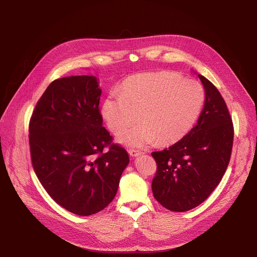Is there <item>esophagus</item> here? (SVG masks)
Returning a JSON list of instances; mask_svg holds the SVG:
<instances>
[{
  "label": "esophagus",
  "instance_id": "1",
  "mask_svg": "<svg viewBox=\"0 0 257 257\" xmlns=\"http://www.w3.org/2000/svg\"><path fill=\"white\" fill-rule=\"evenodd\" d=\"M128 153H129V155L132 156V157H138V156H141V155L144 154L142 151L134 150V149H130V150L128 151Z\"/></svg>",
  "mask_w": 257,
  "mask_h": 257
}]
</instances>
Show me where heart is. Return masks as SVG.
I'll return each mask as SVG.
<instances>
[{"mask_svg":"<svg viewBox=\"0 0 257 257\" xmlns=\"http://www.w3.org/2000/svg\"><path fill=\"white\" fill-rule=\"evenodd\" d=\"M204 89L194 80L173 72L143 73L129 77L120 92L110 91L103 102L102 115L117 133V142L144 148L158 142L169 146L192 130L204 104Z\"/></svg>","mask_w":257,"mask_h":257,"instance_id":"1","label":"heart"}]
</instances>
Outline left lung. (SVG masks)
Instances as JSON below:
<instances>
[{"mask_svg":"<svg viewBox=\"0 0 257 257\" xmlns=\"http://www.w3.org/2000/svg\"><path fill=\"white\" fill-rule=\"evenodd\" d=\"M198 77L205 102L197 125L169 149L152 153L157 164L153 196L172 211L193 209L209 197L224 176L232 150L233 125L226 103L208 79Z\"/></svg>","mask_w":257,"mask_h":257,"instance_id":"8db88e82","label":"left lung"}]
</instances>
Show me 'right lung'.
I'll return each instance as SVG.
<instances>
[{"mask_svg":"<svg viewBox=\"0 0 257 257\" xmlns=\"http://www.w3.org/2000/svg\"><path fill=\"white\" fill-rule=\"evenodd\" d=\"M101 92L94 76L54 80L30 119L36 176L57 204L78 215L97 213L110 203L129 164L126 150L111 144L103 127ZM106 145L110 150L103 153Z\"/></svg>","mask_w":257,"mask_h":257,"instance_id":"add662e5","label":"right lung"}]
</instances>
